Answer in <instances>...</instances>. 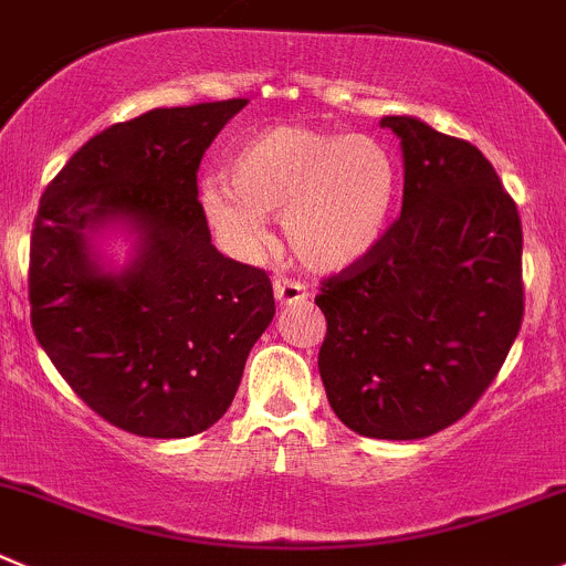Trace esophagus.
Here are the masks:
<instances>
[{"instance_id": "34e87169", "label": "esophagus", "mask_w": 566, "mask_h": 566, "mask_svg": "<svg viewBox=\"0 0 566 566\" xmlns=\"http://www.w3.org/2000/svg\"><path fill=\"white\" fill-rule=\"evenodd\" d=\"M273 295H276L279 304L287 306V304H298V301H304L310 293H306L304 284L295 282V279L279 276L276 282H273Z\"/></svg>"}]
</instances>
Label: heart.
Instances as JSON below:
<instances>
[{
  "mask_svg": "<svg viewBox=\"0 0 566 566\" xmlns=\"http://www.w3.org/2000/svg\"><path fill=\"white\" fill-rule=\"evenodd\" d=\"M398 193V166L381 140L282 124L232 151L227 182L205 185L201 210L238 251L265 243V218H282L295 260L337 273L373 251Z\"/></svg>",
  "mask_w": 566,
  "mask_h": 566,
  "instance_id": "1",
  "label": "heart"
}]
</instances>
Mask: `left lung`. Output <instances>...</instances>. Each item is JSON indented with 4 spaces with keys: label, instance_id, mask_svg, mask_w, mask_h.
<instances>
[{
    "label": "left lung",
    "instance_id": "obj_1",
    "mask_svg": "<svg viewBox=\"0 0 566 566\" xmlns=\"http://www.w3.org/2000/svg\"><path fill=\"white\" fill-rule=\"evenodd\" d=\"M400 137L403 207L373 251L326 279L317 354L350 431L422 440L468 415L523 323V227L492 163L411 115Z\"/></svg>",
    "mask_w": 566,
    "mask_h": 566
}]
</instances>
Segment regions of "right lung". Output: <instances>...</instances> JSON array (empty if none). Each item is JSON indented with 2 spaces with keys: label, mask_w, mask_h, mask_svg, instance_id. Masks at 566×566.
Returning a JSON list of instances; mask_svg holds the SVG:
<instances>
[{
  "label": "right lung",
  "mask_w": 566,
  "mask_h": 566,
  "mask_svg": "<svg viewBox=\"0 0 566 566\" xmlns=\"http://www.w3.org/2000/svg\"><path fill=\"white\" fill-rule=\"evenodd\" d=\"M249 98L157 107L91 137L41 196L30 243L38 343L96 415L151 440L227 415L245 359L276 315L271 279L212 245L199 163ZM133 260L103 265L104 228Z\"/></svg>",
  "instance_id": "add662e5"
}]
</instances>
